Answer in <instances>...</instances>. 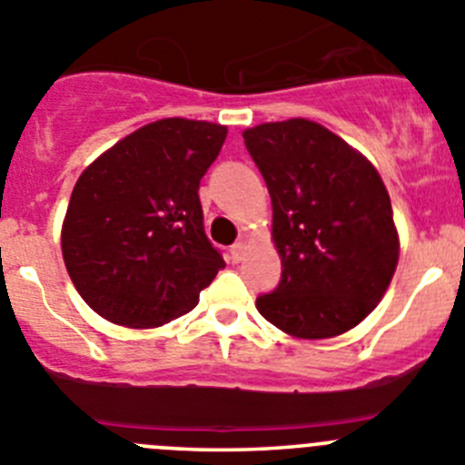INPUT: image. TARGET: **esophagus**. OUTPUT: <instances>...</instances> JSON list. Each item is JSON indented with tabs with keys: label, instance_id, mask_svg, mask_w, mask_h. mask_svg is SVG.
<instances>
[{
	"label": "esophagus",
	"instance_id": "1",
	"mask_svg": "<svg viewBox=\"0 0 465 465\" xmlns=\"http://www.w3.org/2000/svg\"><path fill=\"white\" fill-rule=\"evenodd\" d=\"M245 252H248V242L245 241L233 242L232 250H229V254H232L233 262H242V259H245Z\"/></svg>",
	"mask_w": 465,
	"mask_h": 465
}]
</instances>
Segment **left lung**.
Here are the masks:
<instances>
[{"instance_id": "1", "label": "left lung", "mask_w": 465, "mask_h": 465, "mask_svg": "<svg viewBox=\"0 0 465 465\" xmlns=\"http://www.w3.org/2000/svg\"><path fill=\"white\" fill-rule=\"evenodd\" d=\"M273 203L278 290L257 299L280 331L320 341L350 331L378 308L399 263V229L378 169L305 118L242 132Z\"/></svg>"}]
</instances>
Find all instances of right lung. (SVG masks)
<instances>
[{
	"label": "right lung",
	"mask_w": 465,
	"mask_h": 465,
	"mask_svg": "<svg viewBox=\"0 0 465 465\" xmlns=\"http://www.w3.org/2000/svg\"><path fill=\"white\" fill-rule=\"evenodd\" d=\"M224 139V124L162 118L83 171L62 223V257L104 320L129 329L169 324L223 269L203 232L199 183Z\"/></svg>",
	"instance_id": "1"
}]
</instances>
